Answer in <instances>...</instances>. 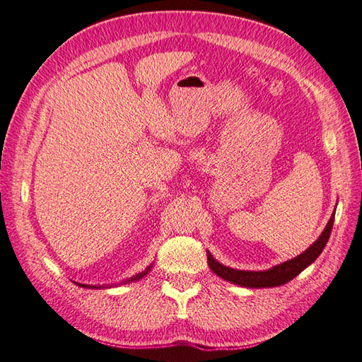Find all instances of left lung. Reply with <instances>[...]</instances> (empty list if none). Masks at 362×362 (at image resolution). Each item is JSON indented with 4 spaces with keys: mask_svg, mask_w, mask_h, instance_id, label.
Returning <instances> with one entry per match:
<instances>
[{
    "mask_svg": "<svg viewBox=\"0 0 362 362\" xmlns=\"http://www.w3.org/2000/svg\"><path fill=\"white\" fill-rule=\"evenodd\" d=\"M333 221H334V214L332 215L330 221L327 223L322 234L313 243L307 251H303L291 260H286L280 264H276L271 269L267 271H243V269H234L229 267H224L220 262H216L212 254L207 251V264L216 276L228 280L230 284H235L240 286L246 288H272V286H280L284 284H288L293 280L296 276H299L300 272L308 268L310 264L315 262L320 252L324 251V247L330 238L332 229H333Z\"/></svg>",
    "mask_w": 362,
    "mask_h": 362,
    "instance_id": "left-lung-1",
    "label": "left lung"
}]
</instances>
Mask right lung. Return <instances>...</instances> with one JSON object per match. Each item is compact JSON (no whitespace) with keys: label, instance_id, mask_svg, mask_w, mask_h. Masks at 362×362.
Returning <instances> with one entry per match:
<instances>
[{"label":"right lung","instance_id":"right-lung-1","mask_svg":"<svg viewBox=\"0 0 362 362\" xmlns=\"http://www.w3.org/2000/svg\"><path fill=\"white\" fill-rule=\"evenodd\" d=\"M150 271H151V264H150L148 268L144 269L142 272H139V274H136V276H133V277H130V279L124 280L122 285H124V284H130V282H136V280H139V279H142L144 276H147ZM74 284H76V285H78V286H82V288H102V286H95V285H85V284H77V282H74ZM108 286H110V285H108Z\"/></svg>","mask_w":362,"mask_h":362}]
</instances>
